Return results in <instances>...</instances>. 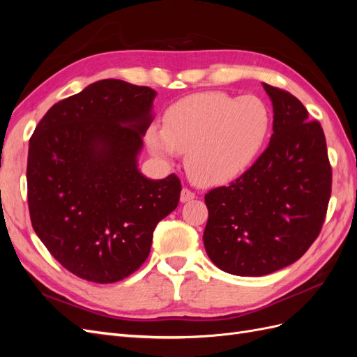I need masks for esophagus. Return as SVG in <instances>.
Instances as JSON below:
<instances>
[{
    "label": "esophagus",
    "mask_w": 357,
    "mask_h": 357,
    "mask_svg": "<svg viewBox=\"0 0 357 357\" xmlns=\"http://www.w3.org/2000/svg\"><path fill=\"white\" fill-rule=\"evenodd\" d=\"M193 198H195V192H192V190L188 189V188H185V189L181 190V193H180V201H181V202L192 201Z\"/></svg>",
    "instance_id": "1"
}]
</instances>
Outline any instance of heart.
I'll use <instances>...</instances> for the list:
<instances>
[{"instance_id":"obj_1","label":"heart","mask_w":357,"mask_h":357,"mask_svg":"<svg viewBox=\"0 0 357 357\" xmlns=\"http://www.w3.org/2000/svg\"><path fill=\"white\" fill-rule=\"evenodd\" d=\"M271 128V112L255 95L211 91L172 104L164 126L150 125L146 143L169 160L186 153L189 176L202 185H220L240 176L261 152Z\"/></svg>"}]
</instances>
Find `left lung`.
I'll return each instance as SVG.
<instances>
[{
	"mask_svg": "<svg viewBox=\"0 0 357 357\" xmlns=\"http://www.w3.org/2000/svg\"><path fill=\"white\" fill-rule=\"evenodd\" d=\"M274 107L265 152L228 186L205 195L204 245L222 271L261 277L296 262L319 236L332 190L320 122L302 102L264 83Z\"/></svg>",
	"mask_w": 357,
	"mask_h": 357,
	"instance_id": "1",
	"label": "left lung"
}]
</instances>
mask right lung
Wrapping results in <instances>:
<instances>
[{"mask_svg":"<svg viewBox=\"0 0 357 357\" xmlns=\"http://www.w3.org/2000/svg\"><path fill=\"white\" fill-rule=\"evenodd\" d=\"M156 92L116 79L56 102L29 138L32 228L70 273L116 283L144 264L156 225L176 210V174L146 178L137 168Z\"/></svg>","mask_w":357,"mask_h":357,"instance_id":"add662e5","label":"right lung"}]
</instances>
